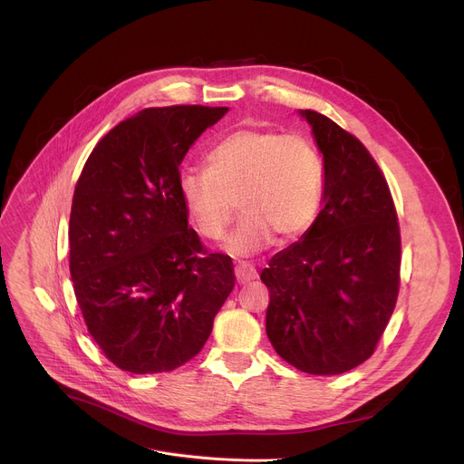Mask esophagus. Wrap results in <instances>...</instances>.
<instances>
[{
  "mask_svg": "<svg viewBox=\"0 0 464 464\" xmlns=\"http://www.w3.org/2000/svg\"><path fill=\"white\" fill-rule=\"evenodd\" d=\"M235 276H237L238 285H246V283L256 279V270H255L253 264H249L246 260H240L237 264V268H235Z\"/></svg>",
  "mask_w": 464,
  "mask_h": 464,
  "instance_id": "34e87169",
  "label": "esophagus"
}]
</instances>
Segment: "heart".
I'll use <instances>...</instances> for the list:
<instances>
[{
  "instance_id": "heart-1",
  "label": "heart",
  "mask_w": 464,
  "mask_h": 464,
  "mask_svg": "<svg viewBox=\"0 0 464 464\" xmlns=\"http://www.w3.org/2000/svg\"><path fill=\"white\" fill-rule=\"evenodd\" d=\"M324 170L315 145L301 134L240 128L206 156V170L179 178L183 206L204 238L220 240L233 222L235 200L244 218L229 238L235 253H255L295 240L315 222Z\"/></svg>"
}]
</instances>
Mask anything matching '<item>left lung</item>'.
Wrapping results in <instances>:
<instances>
[{"label": "left lung", "mask_w": 464, "mask_h": 464, "mask_svg": "<svg viewBox=\"0 0 464 464\" xmlns=\"http://www.w3.org/2000/svg\"><path fill=\"white\" fill-rule=\"evenodd\" d=\"M324 161L323 209L260 274L266 334L295 369L330 376L372 356L401 290V226L378 163L351 131L301 111Z\"/></svg>", "instance_id": "left-lung-1"}]
</instances>
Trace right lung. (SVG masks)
Listing matches in <instances>:
<instances>
[{
    "label": "right lung",
    "instance_id": "obj_1",
    "mask_svg": "<svg viewBox=\"0 0 464 464\" xmlns=\"http://www.w3.org/2000/svg\"><path fill=\"white\" fill-rule=\"evenodd\" d=\"M224 106L147 108L115 124L79 176L70 217V272L88 333L134 374L192 360L235 288L231 256L188 227L179 163Z\"/></svg>",
    "mask_w": 464,
    "mask_h": 464
}]
</instances>
